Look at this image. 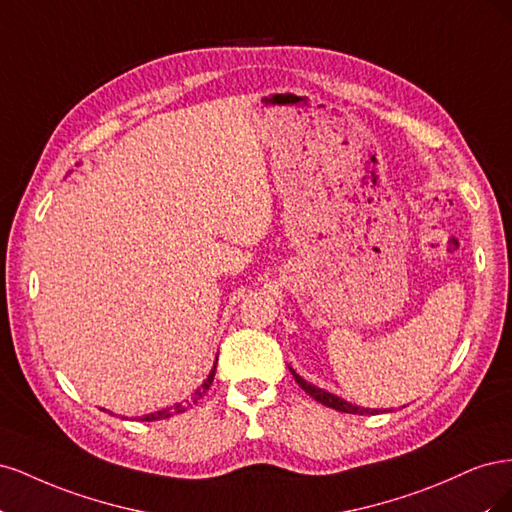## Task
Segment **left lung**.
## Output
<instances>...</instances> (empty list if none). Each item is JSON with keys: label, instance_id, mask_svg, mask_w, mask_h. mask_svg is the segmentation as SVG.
<instances>
[{"label": "left lung", "instance_id": "1", "mask_svg": "<svg viewBox=\"0 0 512 512\" xmlns=\"http://www.w3.org/2000/svg\"><path fill=\"white\" fill-rule=\"evenodd\" d=\"M290 371H292V376H294V380H297V384L301 386V389L309 397H314L316 401H320V404H324L327 408H333V410H339V412H348V414H374V412H378V410H365V408H359V406H352V404H348V401L339 399V397H335V395H331L327 391H322V389H316V386L305 382L294 369H290Z\"/></svg>", "mask_w": 512, "mask_h": 512}]
</instances>
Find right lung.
Returning a JSON list of instances; mask_svg holds the SVG:
<instances>
[{
    "instance_id": "obj_1",
    "label": "right lung",
    "mask_w": 512,
    "mask_h": 512,
    "mask_svg": "<svg viewBox=\"0 0 512 512\" xmlns=\"http://www.w3.org/2000/svg\"><path fill=\"white\" fill-rule=\"evenodd\" d=\"M213 376H215V367L211 369V374H209V378L203 382V386H200V389L194 393V401H196V399H200V397H203V393H207V391H209V386H211V382H213ZM183 410H185V406L175 404V406H170V408H166V410H158V412H153V414H145V416H141V421H143V423L160 421V418H168V416L179 414V412H183Z\"/></svg>"
}]
</instances>
